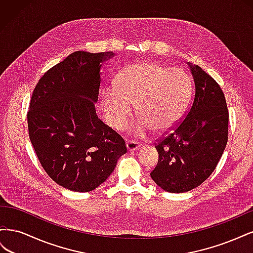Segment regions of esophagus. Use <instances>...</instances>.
<instances>
[{"label":"esophagus","mask_w":253,"mask_h":253,"mask_svg":"<svg viewBox=\"0 0 253 253\" xmlns=\"http://www.w3.org/2000/svg\"><path fill=\"white\" fill-rule=\"evenodd\" d=\"M140 148V144L137 143L135 141H132V140H127L126 141V149L128 152H133V151H136L137 149Z\"/></svg>","instance_id":"1"}]
</instances>
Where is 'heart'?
<instances>
[{"label":"heart","instance_id":"obj_1","mask_svg":"<svg viewBox=\"0 0 253 253\" xmlns=\"http://www.w3.org/2000/svg\"><path fill=\"white\" fill-rule=\"evenodd\" d=\"M192 91L189 74L180 67L170 68L155 62H141L124 68L116 79V88L106 86L101 99L111 126L122 131L133 116L136 105L139 118L134 134L142 136L154 129L170 131L177 124Z\"/></svg>","mask_w":253,"mask_h":253}]
</instances>
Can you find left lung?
Wrapping results in <instances>:
<instances>
[{
	"label": "left lung",
	"instance_id": "left-lung-1",
	"mask_svg": "<svg viewBox=\"0 0 253 253\" xmlns=\"http://www.w3.org/2000/svg\"><path fill=\"white\" fill-rule=\"evenodd\" d=\"M195 84L192 105L171 134L155 148L158 163L151 172L158 187L183 193L198 187L215 169L228 141L229 113L217 82L189 63Z\"/></svg>",
	"mask_w": 253,
	"mask_h": 253
}]
</instances>
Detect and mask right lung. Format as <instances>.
I'll return each mask as SVG.
<instances>
[{
	"instance_id": "right-lung-1",
	"label": "right lung",
	"mask_w": 253,
	"mask_h": 253,
	"mask_svg": "<svg viewBox=\"0 0 253 253\" xmlns=\"http://www.w3.org/2000/svg\"><path fill=\"white\" fill-rule=\"evenodd\" d=\"M114 52L75 51L37 83L27 113L29 138L59 186L89 192L108 179L126 142L98 118L100 70Z\"/></svg>"
}]
</instances>
